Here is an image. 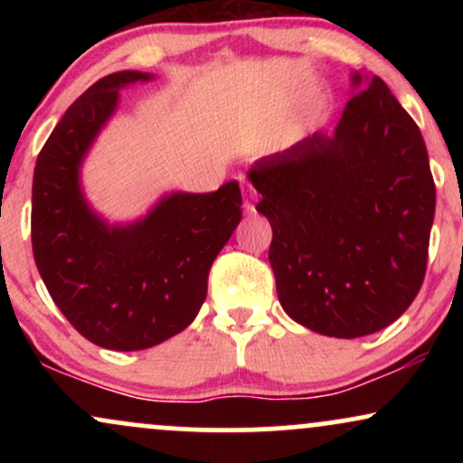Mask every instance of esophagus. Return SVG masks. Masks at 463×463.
<instances>
[{"instance_id":"obj_1","label":"esophagus","mask_w":463,"mask_h":463,"mask_svg":"<svg viewBox=\"0 0 463 463\" xmlns=\"http://www.w3.org/2000/svg\"><path fill=\"white\" fill-rule=\"evenodd\" d=\"M241 183H243V195H246V206L248 209H252V200L257 198V191H254L252 184H248L243 178H241Z\"/></svg>"}]
</instances>
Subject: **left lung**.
Instances as JSON below:
<instances>
[{
	"mask_svg": "<svg viewBox=\"0 0 463 463\" xmlns=\"http://www.w3.org/2000/svg\"><path fill=\"white\" fill-rule=\"evenodd\" d=\"M331 137L265 156L248 178L272 224L269 265L291 320L364 337L411 305L427 272L435 183L416 121L387 84L353 73Z\"/></svg>",
	"mask_w": 463,
	"mask_h": 463,
	"instance_id": "left-lung-1",
	"label": "left lung"
}]
</instances>
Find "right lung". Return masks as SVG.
I'll return each mask as SVG.
<instances>
[{"label":"right lung","mask_w":463,"mask_h":463,"mask_svg":"<svg viewBox=\"0 0 463 463\" xmlns=\"http://www.w3.org/2000/svg\"><path fill=\"white\" fill-rule=\"evenodd\" d=\"M150 73L117 71L67 109L36 158L32 250L71 326L109 350H143L189 326L220 250L241 222L237 180L211 194L176 191L143 220L106 224L80 187V165L119 102Z\"/></svg>","instance_id":"obj_1"}]
</instances>
